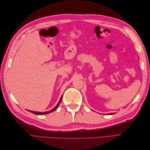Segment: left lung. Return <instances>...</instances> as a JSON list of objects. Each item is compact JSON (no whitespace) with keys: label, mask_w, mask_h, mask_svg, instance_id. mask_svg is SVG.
I'll list each match as a JSON object with an SVG mask.
<instances>
[{"label":"left lung","mask_w":150,"mask_h":150,"mask_svg":"<svg viewBox=\"0 0 150 150\" xmlns=\"http://www.w3.org/2000/svg\"><path fill=\"white\" fill-rule=\"evenodd\" d=\"M112 114H114V113H110V114H109V115H112Z\"/></svg>","instance_id":"8db88e82"}]
</instances>
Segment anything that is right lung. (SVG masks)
<instances>
[{
	"mask_svg": "<svg viewBox=\"0 0 150 150\" xmlns=\"http://www.w3.org/2000/svg\"><path fill=\"white\" fill-rule=\"evenodd\" d=\"M62 97V96L61 97L60 100H59V103H57V105L56 106V107L54 108V109H52V110H51V111H47V112H36V111H30V112H31L34 113V114H35V115H46V114H48V113H50V112H51L54 111V110H57V108H58V106H59V104H60V103H61V101Z\"/></svg>",
	"mask_w": 150,
	"mask_h": 150,
	"instance_id": "right-lung-1",
	"label": "right lung"
}]
</instances>
